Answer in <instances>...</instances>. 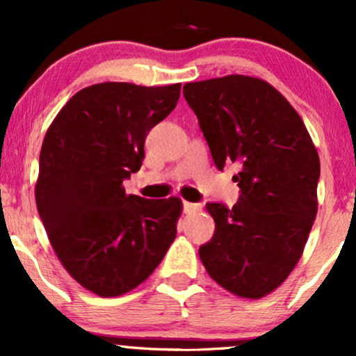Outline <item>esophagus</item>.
Masks as SVG:
<instances>
[{"label":"esophagus","instance_id":"obj_1","mask_svg":"<svg viewBox=\"0 0 356 356\" xmlns=\"http://www.w3.org/2000/svg\"><path fill=\"white\" fill-rule=\"evenodd\" d=\"M201 211V204L198 203H188V201H183V213L191 214V213H198Z\"/></svg>","mask_w":356,"mask_h":356}]
</instances>
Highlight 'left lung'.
<instances>
[{
  "instance_id": "obj_1",
  "label": "left lung",
  "mask_w": 356,
  "mask_h": 356,
  "mask_svg": "<svg viewBox=\"0 0 356 356\" xmlns=\"http://www.w3.org/2000/svg\"><path fill=\"white\" fill-rule=\"evenodd\" d=\"M218 170L239 165L232 208L206 203L214 234L200 248L226 291L261 299L287 279L317 216L320 160L299 113L274 87L226 76L183 87Z\"/></svg>"
}]
</instances>
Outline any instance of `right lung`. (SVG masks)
<instances>
[{
    "label": "right lung",
    "mask_w": 356,
    "mask_h": 356,
    "mask_svg": "<svg viewBox=\"0 0 356 356\" xmlns=\"http://www.w3.org/2000/svg\"><path fill=\"white\" fill-rule=\"evenodd\" d=\"M181 84L104 82L57 113L39 155L36 204L65 270L87 291L117 297L142 284L177 236L181 201L127 195L145 138L177 107Z\"/></svg>",
    "instance_id": "right-lung-1"
}]
</instances>
